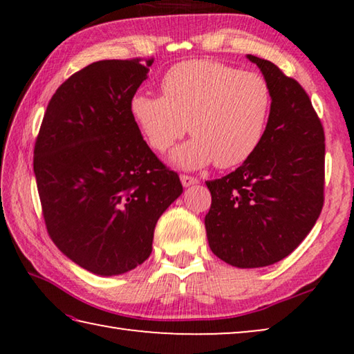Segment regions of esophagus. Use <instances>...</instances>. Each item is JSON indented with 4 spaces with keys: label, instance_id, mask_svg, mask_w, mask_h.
I'll use <instances>...</instances> for the list:
<instances>
[{
    "label": "esophagus",
    "instance_id": "1",
    "mask_svg": "<svg viewBox=\"0 0 354 354\" xmlns=\"http://www.w3.org/2000/svg\"><path fill=\"white\" fill-rule=\"evenodd\" d=\"M181 183H183L184 187H190V185H195V184H198V179L194 178V176L183 175V176H181Z\"/></svg>",
    "mask_w": 354,
    "mask_h": 354
}]
</instances>
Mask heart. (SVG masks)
I'll return each instance as SVG.
<instances>
[{"mask_svg":"<svg viewBox=\"0 0 354 354\" xmlns=\"http://www.w3.org/2000/svg\"><path fill=\"white\" fill-rule=\"evenodd\" d=\"M162 97L136 93L129 112L148 145L164 153L189 127L192 139L170 154L173 165L232 169L259 148L270 115L267 81L214 61H187L167 71Z\"/></svg>","mask_w":354,"mask_h":354,"instance_id":"heart-1","label":"heart"}]
</instances>
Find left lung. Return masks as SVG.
<instances>
[{
	"mask_svg": "<svg viewBox=\"0 0 354 354\" xmlns=\"http://www.w3.org/2000/svg\"><path fill=\"white\" fill-rule=\"evenodd\" d=\"M272 93L259 148L206 185L212 205L205 226L212 253L237 268L284 259L313 230L323 206L325 134L308 93L266 59L247 55Z\"/></svg>",
	"mask_w": 354,
	"mask_h": 354,
	"instance_id": "8db88e82",
	"label": "left lung"
}]
</instances>
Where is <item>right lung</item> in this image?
I'll return each mask as SVG.
<instances>
[{
  "label": "right lung",
  "mask_w": 354,
  "mask_h": 354,
  "mask_svg": "<svg viewBox=\"0 0 354 354\" xmlns=\"http://www.w3.org/2000/svg\"><path fill=\"white\" fill-rule=\"evenodd\" d=\"M153 61H98L48 103L34 148L48 234L77 266L117 277L145 262L154 227L183 194L129 112Z\"/></svg>",
  "instance_id": "add662e5"
}]
</instances>
